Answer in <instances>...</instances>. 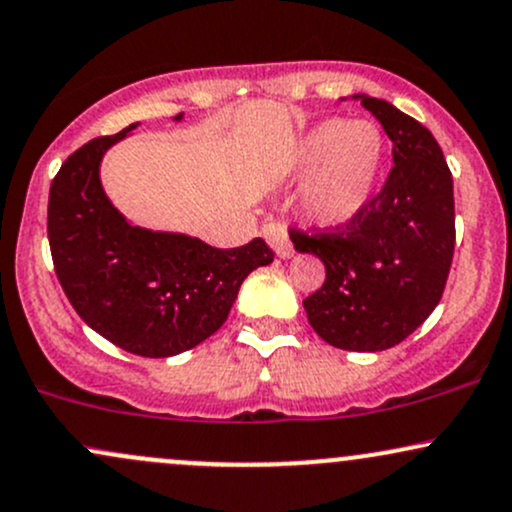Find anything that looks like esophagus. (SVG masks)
Here are the masks:
<instances>
[{
  "instance_id": "esophagus-1",
  "label": "esophagus",
  "mask_w": 512,
  "mask_h": 512,
  "mask_svg": "<svg viewBox=\"0 0 512 512\" xmlns=\"http://www.w3.org/2000/svg\"><path fill=\"white\" fill-rule=\"evenodd\" d=\"M262 233H264V238H267V243L276 250V255L284 257V260H286V257H293V252H296V250H293L289 233H286V228L281 226V223H276V221L264 223Z\"/></svg>"
}]
</instances>
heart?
Returning <instances> with one entry per match:
<instances>
[{"mask_svg": "<svg viewBox=\"0 0 512 512\" xmlns=\"http://www.w3.org/2000/svg\"><path fill=\"white\" fill-rule=\"evenodd\" d=\"M385 142L368 120H322L298 139L293 168L310 175L303 211L317 226H344L361 214L378 185Z\"/></svg>", "mask_w": 512, "mask_h": 512, "instance_id": "obj_1", "label": "heart"}]
</instances>
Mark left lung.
<instances>
[{"instance_id": "obj_1", "label": "left lung", "mask_w": 512, "mask_h": 512, "mask_svg": "<svg viewBox=\"0 0 512 512\" xmlns=\"http://www.w3.org/2000/svg\"><path fill=\"white\" fill-rule=\"evenodd\" d=\"M351 98L383 125L395 166L354 221L289 236L325 264V284L303 301L313 330L337 349L383 351L424 325L443 296L455 250L452 173L421 122L380 98Z\"/></svg>"}]
</instances>
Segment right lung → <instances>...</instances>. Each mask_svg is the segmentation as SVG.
Wrapping results in <instances>:
<instances>
[{"label": "right lung", "mask_w": 512, "mask_h": 512, "mask_svg": "<svg viewBox=\"0 0 512 512\" xmlns=\"http://www.w3.org/2000/svg\"><path fill=\"white\" fill-rule=\"evenodd\" d=\"M134 127L91 139L62 163L50 185L48 240L57 279L81 320L129 354L166 358L219 330L245 276L274 252L262 238L221 250L132 226L105 197L98 170L105 151Z\"/></svg>", "instance_id": "right-lung-1"}]
</instances>
